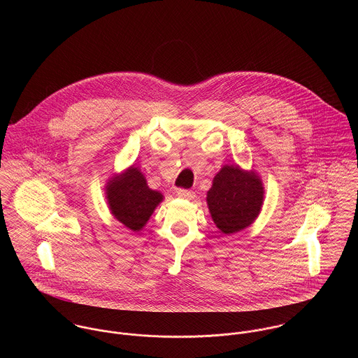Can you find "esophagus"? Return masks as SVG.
I'll return each instance as SVG.
<instances>
[{"label":"esophagus","instance_id":"esophagus-1","mask_svg":"<svg viewBox=\"0 0 358 358\" xmlns=\"http://www.w3.org/2000/svg\"><path fill=\"white\" fill-rule=\"evenodd\" d=\"M178 197L183 199V200H193L196 197V193L192 190H185V189H179L178 190Z\"/></svg>","mask_w":358,"mask_h":358}]
</instances>
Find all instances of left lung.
I'll use <instances>...</instances> for the list:
<instances>
[{
    "label": "left lung",
    "instance_id": "obj_1",
    "mask_svg": "<svg viewBox=\"0 0 358 358\" xmlns=\"http://www.w3.org/2000/svg\"><path fill=\"white\" fill-rule=\"evenodd\" d=\"M264 201V187L257 172L240 165H223L206 193V205L219 233L234 234L250 227Z\"/></svg>",
    "mask_w": 358,
    "mask_h": 358
}]
</instances>
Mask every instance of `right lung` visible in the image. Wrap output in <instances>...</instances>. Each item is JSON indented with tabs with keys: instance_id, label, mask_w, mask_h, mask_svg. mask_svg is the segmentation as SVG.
Returning <instances> with one entry per match:
<instances>
[{
	"instance_id": "add662e5",
	"label": "right lung",
	"mask_w": 358,
	"mask_h": 358,
	"mask_svg": "<svg viewBox=\"0 0 358 358\" xmlns=\"http://www.w3.org/2000/svg\"><path fill=\"white\" fill-rule=\"evenodd\" d=\"M104 192L111 215L135 233L146 226L154 209L164 200L162 193L148 186L143 172L135 165L114 173Z\"/></svg>"
}]
</instances>
